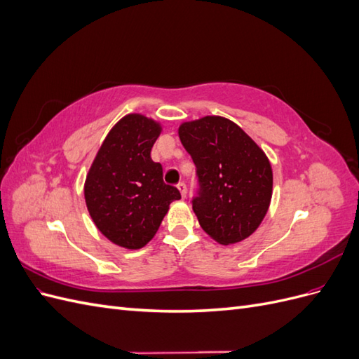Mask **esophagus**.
<instances>
[{
	"label": "esophagus",
	"mask_w": 359,
	"mask_h": 359,
	"mask_svg": "<svg viewBox=\"0 0 359 359\" xmlns=\"http://www.w3.org/2000/svg\"><path fill=\"white\" fill-rule=\"evenodd\" d=\"M177 187H178L180 193H181V198H182V199H186V196H187V186H186V184H184V182H180Z\"/></svg>",
	"instance_id": "esophagus-1"
}]
</instances>
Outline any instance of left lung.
Wrapping results in <instances>:
<instances>
[{"label": "left lung", "mask_w": 359, "mask_h": 359, "mask_svg": "<svg viewBox=\"0 0 359 359\" xmlns=\"http://www.w3.org/2000/svg\"><path fill=\"white\" fill-rule=\"evenodd\" d=\"M178 136L198 168L193 211L214 241L231 245L256 232L273 198V168L255 140L231 119L206 115L181 123Z\"/></svg>", "instance_id": "obj_1"}]
</instances>
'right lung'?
<instances>
[{
    "label": "right lung",
    "instance_id": "add662e5",
    "mask_svg": "<svg viewBox=\"0 0 359 359\" xmlns=\"http://www.w3.org/2000/svg\"><path fill=\"white\" fill-rule=\"evenodd\" d=\"M161 124L128 114L109 130L91 163L83 196L91 220L118 247L137 250L157 233L177 187L163 181V168L151 158Z\"/></svg>",
    "mask_w": 359,
    "mask_h": 359
}]
</instances>
